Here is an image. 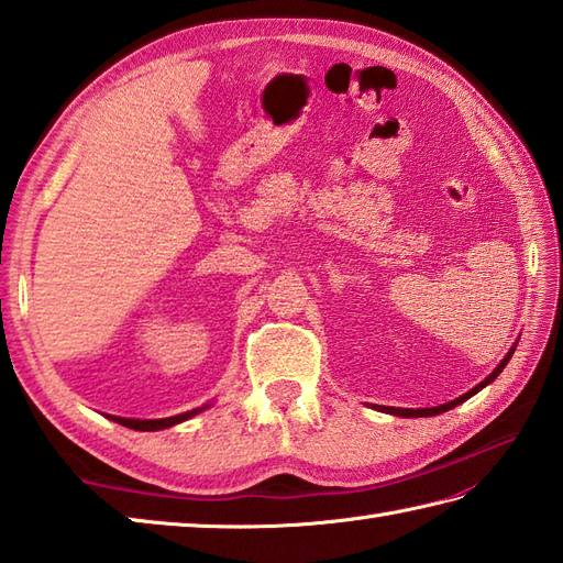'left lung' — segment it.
Here are the masks:
<instances>
[{
	"label": "left lung",
	"mask_w": 563,
	"mask_h": 563,
	"mask_svg": "<svg viewBox=\"0 0 563 563\" xmlns=\"http://www.w3.org/2000/svg\"><path fill=\"white\" fill-rule=\"evenodd\" d=\"M512 351H516V349H512ZM512 351H510V353L504 357V361H500V365L494 369L492 375H488V377L482 382V385H476L472 391L462 394L460 399L448 401V404H440V406H433V409H394V406H385V409H382V411H389V413H394V416H406V418H421V416H438V413H445V411L454 409V406H457V404H462V401H466V399H470V397H474V394L479 391V389H484L486 385H492V382H494V379H496L500 373H504V367L508 365V361H510Z\"/></svg>",
	"instance_id": "8db88e82"
}]
</instances>
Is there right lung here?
Returning a JSON list of instances; mask_svg holds the SVG:
<instances>
[{"label":"right lung","instance_id":"add662e5","mask_svg":"<svg viewBox=\"0 0 563 563\" xmlns=\"http://www.w3.org/2000/svg\"><path fill=\"white\" fill-rule=\"evenodd\" d=\"M200 409H194V411H186V413H178V416H172V418H157V421H137V418H118V416H111L115 423L121 426H128L133 430H162V428H169L174 423H181L186 421V418L196 416Z\"/></svg>","mask_w":563,"mask_h":563}]
</instances>
